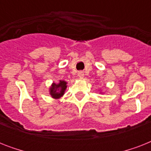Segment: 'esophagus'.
Returning <instances> with one entry per match:
<instances>
[{"mask_svg": "<svg viewBox=\"0 0 151 151\" xmlns=\"http://www.w3.org/2000/svg\"><path fill=\"white\" fill-rule=\"evenodd\" d=\"M84 76H85V74H84V73L81 72V71L78 73V77L80 78V79H83V78H84Z\"/></svg>", "mask_w": 151, "mask_h": 151, "instance_id": "1", "label": "esophagus"}]
</instances>
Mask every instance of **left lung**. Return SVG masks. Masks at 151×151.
<instances>
[{
	"label": "left lung",
	"mask_w": 151,
	"mask_h": 151,
	"mask_svg": "<svg viewBox=\"0 0 151 151\" xmlns=\"http://www.w3.org/2000/svg\"><path fill=\"white\" fill-rule=\"evenodd\" d=\"M99 93H101V94H103V92H102V91H100V92Z\"/></svg>",
	"instance_id": "1"
}]
</instances>
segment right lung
I'll return each mask as SVG.
<instances>
[{"instance_id":"add662e5","label":"right lung","mask_w":151,"mask_h":151,"mask_svg":"<svg viewBox=\"0 0 151 151\" xmlns=\"http://www.w3.org/2000/svg\"><path fill=\"white\" fill-rule=\"evenodd\" d=\"M67 82L63 80H59L58 83H52L49 88V94L53 99H59V98L63 96L65 94Z\"/></svg>"}]
</instances>
